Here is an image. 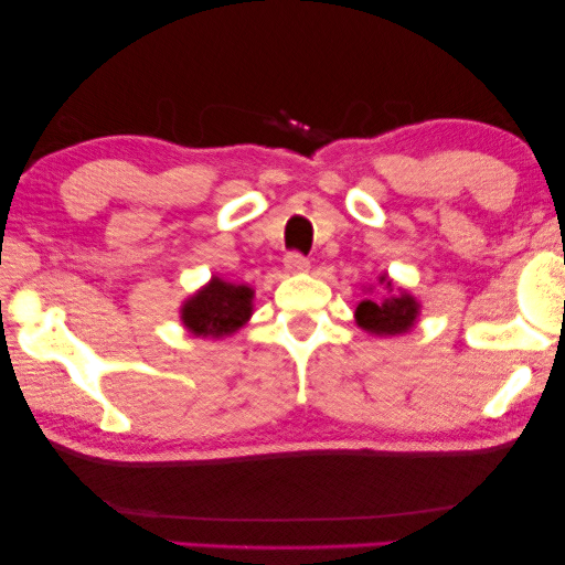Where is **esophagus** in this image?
<instances>
[{
    "mask_svg": "<svg viewBox=\"0 0 565 565\" xmlns=\"http://www.w3.org/2000/svg\"><path fill=\"white\" fill-rule=\"evenodd\" d=\"M308 269V257H303L300 252H288L285 257V273H306Z\"/></svg>",
    "mask_w": 565,
    "mask_h": 565,
    "instance_id": "1",
    "label": "esophagus"
}]
</instances>
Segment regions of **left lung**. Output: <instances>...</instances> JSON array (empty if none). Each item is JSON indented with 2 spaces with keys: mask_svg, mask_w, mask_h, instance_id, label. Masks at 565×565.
I'll return each instance as SVG.
<instances>
[{
  "mask_svg": "<svg viewBox=\"0 0 565 565\" xmlns=\"http://www.w3.org/2000/svg\"><path fill=\"white\" fill-rule=\"evenodd\" d=\"M381 282H385L388 292H393V285L385 277H381ZM416 311H419V306L406 292L383 300H362L358 306V323L373 334H401V331L412 329Z\"/></svg>",
  "mask_w": 565,
  "mask_h": 565,
  "instance_id": "8db88e82",
  "label": "left lung"
}]
</instances>
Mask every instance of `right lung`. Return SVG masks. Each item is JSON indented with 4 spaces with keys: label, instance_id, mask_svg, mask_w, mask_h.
<instances>
[{
    "label": "right lung",
    "instance_id": "right-lung-1",
    "mask_svg": "<svg viewBox=\"0 0 565 565\" xmlns=\"http://www.w3.org/2000/svg\"><path fill=\"white\" fill-rule=\"evenodd\" d=\"M252 316V290L215 280L192 296L182 308V321L198 337H223Z\"/></svg>",
    "mask_w": 565,
    "mask_h": 565
}]
</instances>
